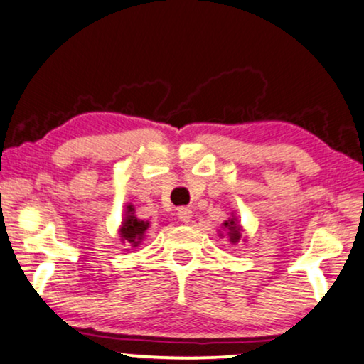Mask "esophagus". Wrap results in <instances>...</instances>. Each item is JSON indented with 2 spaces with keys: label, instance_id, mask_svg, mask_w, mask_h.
Returning <instances> with one entry per match:
<instances>
[{
  "label": "esophagus",
  "instance_id": "esophagus-1",
  "mask_svg": "<svg viewBox=\"0 0 364 364\" xmlns=\"http://www.w3.org/2000/svg\"><path fill=\"white\" fill-rule=\"evenodd\" d=\"M177 215H178V218H181V221H183V223H188L192 218V210L188 207H181L177 210Z\"/></svg>",
  "mask_w": 364,
  "mask_h": 364
}]
</instances>
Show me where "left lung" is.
Returning <instances> with one entry per match:
<instances>
[{"mask_svg":"<svg viewBox=\"0 0 364 364\" xmlns=\"http://www.w3.org/2000/svg\"><path fill=\"white\" fill-rule=\"evenodd\" d=\"M225 228L230 230V241H231V243H238L240 238H241V233H240V226L235 223V220L226 221Z\"/></svg>","mask_w":364,"mask_h":364,"instance_id":"obj_1","label":"left lung"}]
</instances>
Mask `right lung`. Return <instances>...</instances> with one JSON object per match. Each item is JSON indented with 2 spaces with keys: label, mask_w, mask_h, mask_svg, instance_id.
<instances>
[{
  "label": "right lung",
  "mask_w": 364,
  "mask_h": 364,
  "mask_svg": "<svg viewBox=\"0 0 364 364\" xmlns=\"http://www.w3.org/2000/svg\"><path fill=\"white\" fill-rule=\"evenodd\" d=\"M134 208L128 205V215H126V218L123 221V226H121L119 233H121V238H123L126 243H131L133 246H138L139 241L143 240L144 236V231L147 230V226L149 223L143 220H138L133 215Z\"/></svg>",
  "instance_id": "add662e5"
}]
</instances>
